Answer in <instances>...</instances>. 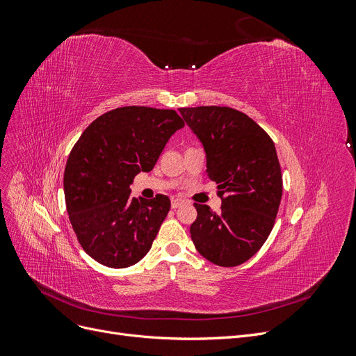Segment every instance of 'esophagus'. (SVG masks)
<instances>
[{
	"label": "esophagus",
	"mask_w": 356,
	"mask_h": 356,
	"mask_svg": "<svg viewBox=\"0 0 356 356\" xmlns=\"http://www.w3.org/2000/svg\"><path fill=\"white\" fill-rule=\"evenodd\" d=\"M182 203H184V202H182L181 199H172L170 207H172V209H177V208H179V207H181Z\"/></svg>",
	"instance_id": "1"
}]
</instances>
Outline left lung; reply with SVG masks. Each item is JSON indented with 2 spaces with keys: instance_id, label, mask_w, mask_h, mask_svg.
Segmentation results:
<instances>
[{
  "instance_id": "obj_1",
  "label": "left lung",
  "mask_w": 356,
  "mask_h": 356,
  "mask_svg": "<svg viewBox=\"0 0 356 356\" xmlns=\"http://www.w3.org/2000/svg\"><path fill=\"white\" fill-rule=\"evenodd\" d=\"M207 152L208 178L221 208L195 203L191 241L202 257L221 267L250 260L267 241L282 197L275 143L251 117L229 106L179 108Z\"/></svg>"
}]
</instances>
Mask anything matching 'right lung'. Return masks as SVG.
I'll use <instances>...</instances> for the list:
<instances>
[{
	"instance_id": "1",
	"label": "right lung",
	"mask_w": 356,
	"mask_h": 356,
	"mask_svg": "<svg viewBox=\"0 0 356 356\" xmlns=\"http://www.w3.org/2000/svg\"><path fill=\"white\" fill-rule=\"evenodd\" d=\"M184 126L175 110L120 106L96 118L72 147L63 191L72 230L93 260L124 268L143 260L170 209L165 195L131 196L169 138Z\"/></svg>"
}]
</instances>
